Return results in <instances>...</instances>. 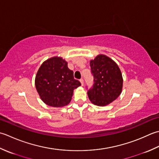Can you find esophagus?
<instances>
[{"label": "esophagus", "mask_w": 159, "mask_h": 159, "mask_svg": "<svg viewBox=\"0 0 159 159\" xmlns=\"http://www.w3.org/2000/svg\"><path fill=\"white\" fill-rule=\"evenodd\" d=\"M80 82H81V84H82V86H83L84 85V80L83 79H80Z\"/></svg>", "instance_id": "1"}]
</instances>
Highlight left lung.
Wrapping results in <instances>:
<instances>
[{
  "label": "left lung",
  "mask_w": 159,
  "mask_h": 159,
  "mask_svg": "<svg viewBox=\"0 0 159 159\" xmlns=\"http://www.w3.org/2000/svg\"><path fill=\"white\" fill-rule=\"evenodd\" d=\"M90 66L94 83L88 90L89 99L97 106L108 105L121 93V70L114 61L104 55H99L90 60Z\"/></svg>",
  "instance_id": "obj_1"
}]
</instances>
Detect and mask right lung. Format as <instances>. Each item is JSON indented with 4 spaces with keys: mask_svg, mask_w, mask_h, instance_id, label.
<instances>
[{
    "mask_svg": "<svg viewBox=\"0 0 159 159\" xmlns=\"http://www.w3.org/2000/svg\"><path fill=\"white\" fill-rule=\"evenodd\" d=\"M35 88L42 100L48 106L61 107L67 105L73 90L81 85L74 79L73 71L61 57H54L44 61L35 80Z\"/></svg>",
    "mask_w": 159,
    "mask_h": 159,
    "instance_id": "obj_1",
    "label": "right lung"
}]
</instances>
